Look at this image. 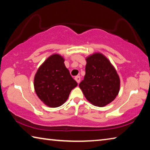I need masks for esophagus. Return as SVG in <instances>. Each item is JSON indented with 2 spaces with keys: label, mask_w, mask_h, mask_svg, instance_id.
I'll return each mask as SVG.
<instances>
[{
  "label": "esophagus",
  "mask_w": 150,
  "mask_h": 150,
  "mask_svg": "<svg viewBox=\"0 0 150 150\" xmlns=\"http://www.w3.org/2000/svg\"><path fill=\"white\" fill-rule=\"evenodd\" d=\"M75 81H77V83H79L80 81H81V77H80V76H76V77H75Z\"/></svg>",
  "instance_id": "esophagus-1"
}]
</instances>
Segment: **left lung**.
I'll use <instances>...</instances> for the list:
<instances>
[{
	"instance_id": "1",
	"label": "left lung",
	"mask_w": 150,
	"mask_h": 150,
	"mask_svg": "<svg viewBox=\"0 0 150 150\" xmlns=\"http://www.w3.org/2000/svg\"><path fill=\"white\" fill-rule=\"evenodd\" d=\"M86 62L85 75L79 87L88 102L103 107L118 95L120 77L110 61L101 53L88 55Z\"/></svg>"
}]
</instances>
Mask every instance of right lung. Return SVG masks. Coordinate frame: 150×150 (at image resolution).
Returning a JSON list of instances; mask_svg holds the SVG:
<instances>
[{
	"label": "right lung",
	"mask_w": 150,
	"mask_h": 150,
	"mask_svg": "<svg viewBox=\"0 0 150 150\" xmlns=\"http://www.w3.org/2000/svg\"><path fill=\"white\" fill-rule=\"evenodd\" d=\"M64 62L61 55L52 54L40 66L34 76L35 93L51 108L62 106L67 100L71 90L77 86Z\"/></svg>",
	"instance_id": "add662e5"
}]
</instances>
